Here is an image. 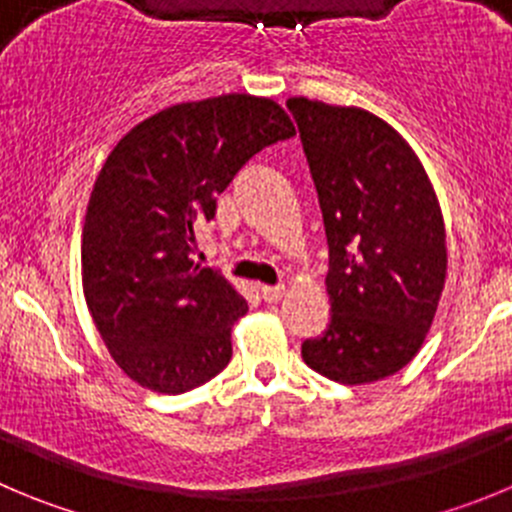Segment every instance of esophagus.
Masks as SVG:
<instances>
[{
    "mask_svg": "<svg viewBox=\"0 0 512 512\" xmlns=\"http://www.w3.org/2000/svg\"><path fill=\"white\" fill-rule=\"evenodd\" d=\"M260 293L267 303H278V300H283L285 295V285H262Z\"/></svg>",
    "mask_w": 512,
    "mask_h": 512,
    "instance_id": "esophagus-1",
    "label": "esophagus"
}]
</instances>
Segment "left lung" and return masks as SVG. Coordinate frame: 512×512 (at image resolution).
I'll list each match as a JSON object with an SVG mask.
<instances>
[{
	"instance_id": "1",
	"label": "left lung",
	"mask_w": 512,
	"mask_h": 512,
	"mask_svg": "<svg viewBox=\"0 0 512 512\" xmlns=\"http://www.w3.org/2000/svg\"><path fill=\"white\" fill-rule=\"evenodd\" d=\"M328 237L331 321L303 361L338 384L386 379L412 361L437 313L447 242L422 161L353 105L290 98Z\"/></svg>"
}]
</instances>
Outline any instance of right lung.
<instances>
[{"label":"right lung","mask_w":512,"mask_h":512,"mask_svg":"<svg viewBox=\"0 0 512 512\" xmlns=\"http://www.w3.org/2000/svg\"><path fill=\"white\" fill-rule=\"evenodd\" d=\"M290 136L275 100L229 93L164 108L105 159L85 212V303L113 361L143 389L184 394L229 364L247 303L191 260L194 229L252 156Z\"/></svg>","instance_id":"1"}]
</instances>
